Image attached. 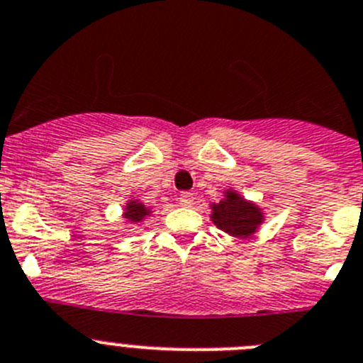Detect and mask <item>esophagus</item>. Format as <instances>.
<instances>
[{
    "mask_svg": "<svg viewBox=\"0 0 363 363\" xmlns=\"http://www.w3.org/2000/svg\"><path fill=\"white\" fill-rule=\"evenodd\" d=\"M194 195L189 194V191H182L181 195H179V204L184 206V208H189V206H194Z\"/></svg>",
    "mask_w": 363,
    "mask_h": 363,
    "instance_id": "esophagus-1",
    "label": "esophagus"
}]
</instances>
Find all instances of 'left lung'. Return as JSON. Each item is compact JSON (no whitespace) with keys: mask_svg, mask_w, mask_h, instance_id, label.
Masks as SVG:
<instances>
[{"mask_svg":"<svg viewBox=\"0 0 363 363\" xmlns=\"http://www.w3.org/2000/svg\"><path fill=\"white\" fill-rule=\"evenodd\" d=\"M210 218L218 230L235 238H250L266 220L264 208L244 197L238 189H222V199L210 204Z\"/></svg>","mask_w":363,"mask_h":363,"instance_id":"1","label":"left lung"}]
</instances>
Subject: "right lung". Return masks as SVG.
<instances>
[{"label": "right lung", "mask_w": 363, "mask_h": 363, "mask_svg": "<svg viewBox=\"0 0 363 363\" xmlns=\"http://www.w3.org/2000/svg\"><path fill=\"white\" fill-rule=\"evenodd\" d=\"M152 213V206H146L139 197H130L128 201L125 202V208H123L121 218L125 220L126 228H132L137 226V224H141V222H145V218H148Z\"/></svg>", "instance_id": "add662e5"}]
</instances>
